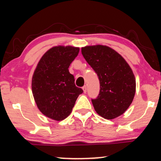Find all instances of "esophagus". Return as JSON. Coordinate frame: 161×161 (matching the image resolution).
<instances>
[{"label":"esophagus","instance_id":"esophagus-1","mask_svg":"<svg viewBox=\"0 0 161 161\" xmlns=\"http://www.w3.org/2000/svg\"><path fill=\"white\" fill-rule=\"evenodd\" d=\"M82 89H83L84 93H86V89H87L86 86H84L82 87Z\"/></svg>","mask_w":161,"mask_h":161}]
</instances>
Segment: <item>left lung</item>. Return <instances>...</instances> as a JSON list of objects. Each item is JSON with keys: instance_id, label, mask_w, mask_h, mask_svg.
<instances>
[{"instance_id": "obj_1", "label": "left lung", "mask_w": 161, "mask_h": 161, "mask_svg": "<svg viewBox=\"0 0 161 161\" xmlns=\"http://www.w3.org/2000/svg\"><path fill=\"white\" fill-rule=\"evenodd\" d=\"M81 54L99 77V94L92 99L96 112L106 119H114L126 111L136 93V78L125 59L108 46L81 47Z\"/></svg>"}]
</instances>
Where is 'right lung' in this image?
Instances as JSON below:
<instances>
[{
    "instance_id": "add662e5",
    "label": "right lung",
    "mask_w": 161,
    "mask_h": 161,
    "mask_svg": "<svg viewBox=\"0 0 161 161\" xmlns=\"http://www.w3.org/2000/svg\"><path fill=\"white\" fill-rule=\"evenodd\" d=\"M80 47L58 45L43 54L32 77V92L42 114L55 121L66 119L72 112L79 95L83 92L75 86L70 74V64Z\"/></svg>"
}]
</instances>
